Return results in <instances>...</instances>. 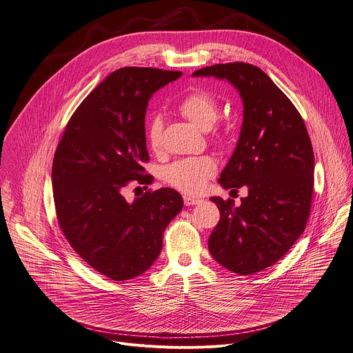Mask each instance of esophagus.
<instances>
[{"mask_svg": "<svg viewBox=\"0 0 353 353\" xmlns=\"http://www.w3.org/2000/svg\"><path fill=\"white\" fill-rule=\"evenodd\" d=\"M202 199H198V198H192V196H183V203L186 206H192V205H198L201 203Z\"/></svg>", "mask_w": 353, "mask_h": 353, "instance_id": "esophagus-1", "label": "esophagus"}]
</instances>
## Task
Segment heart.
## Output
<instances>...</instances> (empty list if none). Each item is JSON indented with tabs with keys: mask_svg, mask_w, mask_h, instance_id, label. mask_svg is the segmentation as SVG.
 <instances>
[{
	"mask_svg": "<svg viewBox=\"0 0 353 353\" xmlns=\"http://www.w3.org/2000/svg\"><path fill=\"white\" fill-rule=\"evenodd\" d=\"M178 110L185 118H188L203 131L211 130L219 118V103L216 98L205 90L190 92L178 103ZM162 130L163 122L161 117L155 115L150 118L145 128V138L154 152H158L162 147ZM216 161L210 155L183 158L165 168L163 181L183 194L198 195L216 174Z\"/></svg>",
	"mask_w": 353,
	"mask_h": 353,
	"instance_id": "b5f03b06",
	"label": "heart"
}]
</instances>
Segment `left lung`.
Segmentation results:
<instances>
[{"instance_id": "left-lung-1", "label": "left lung", "mask_w": 353, "mask_h": 353, "mask_svg": "<svg viewBox=\"0 0 353 353\" xmlns=\"http://www.w3.org/2000/svg\"><path fill=\"white\" fill-rule=\"evenodd\" d=\"M194 77L230 81L243 102L236 148L218 182L246 186L241 205L212 196L221 218L208 239L223 268L252 275L278 262L305 231L314 192V150L305 122L261 68L245 62L205 67Z\"/></svg>"}]
</instances>
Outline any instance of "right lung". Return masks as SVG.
I'll return each mask as SVG.
<instances>
[{"label": "right lung", "mask_w": 353, "mask_h": 353, "mask_svg": "<svg viewBox=\"0 0 353 353\" xmlns=\"http://www.w3.org/2000/svg\"><path fill=\"white\" fill-rule=\"evenodd\" d=\"M179 71L125 67L114 71L81 102L52 162L57 218L72 250L112 281L142 275L162 250V234L181 212L171 188L128 202L131 181L150 185L145 139L148 101Z\"/></svg>", "instance_id": "add662e5"}]
</instances>
